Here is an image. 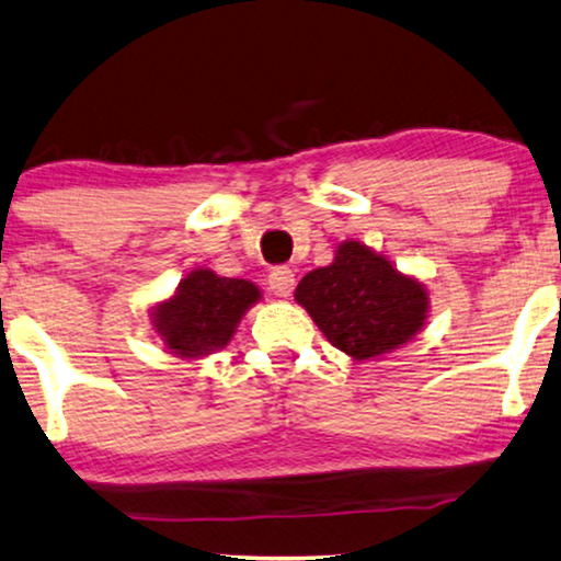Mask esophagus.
<instances>
[{
	"instance_id": "esophagus-1",
	"label": "esophagus",
	"mask_w": 561,
	"mask_h": 561,
	"mask_svg": "<svg viewBox=\"0 0 561 561\" xmlns=\"http://www.w3.org/2000/svg\"><path fill=\"white\" fill-rule=\"evenodd\" d=\"M267 286L278 298H286L294 294V286H296V278H294V271L290 267H273L271 275H267Z\"/></svg>"
}]
</instances>
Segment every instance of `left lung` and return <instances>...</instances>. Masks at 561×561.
Instances as JSON below:
<instances>
[{
	"label": "left lung",
	"mask_w": 561,
	"mask_h": 561,
	"mask_svg": "<svg viewBox=\"0 0 561 561\" xmlns=\"http://www.w3.org/2000/svg\"><path fill=\"white\" fill-rule=\"evenodd\" d=\"M296 301L336 350L355 359L413 340L428 311L426 288L359 242H342L332 265L306 273Z\"/></svg>",
	"instance_id": "obj_1"
}]
</instances>
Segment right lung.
I'll return each instance as SVG.
<instances>
[{"label": "right lung", "mask_w": 561, "mask_h": 561, "mask_svg": "<svg viewBox=\"0 0 561 561\" xmlns=\"http://www.w3.org/2000/svg\"><path fill=\"white\" fill-rule=\"evenodd\" d=\"M260 301V288L250 280L221 278L198 267L181 280L168 301L152 309V324L173 355L196 359L225 347L234 336L242 313Z\"/></svg>", "instance_id": "add662e5"}]
</instances>
